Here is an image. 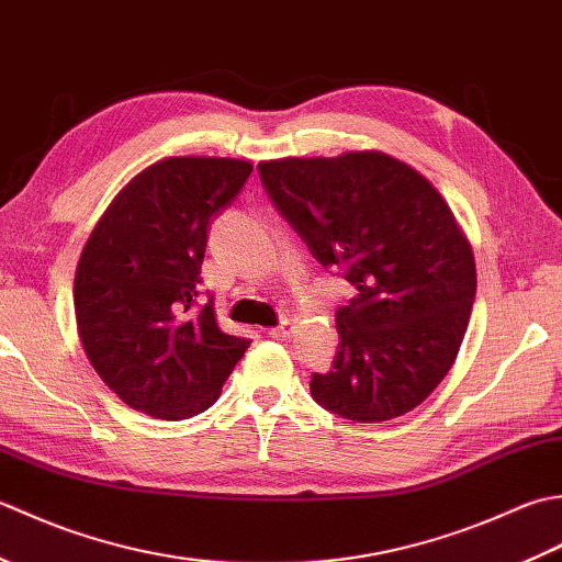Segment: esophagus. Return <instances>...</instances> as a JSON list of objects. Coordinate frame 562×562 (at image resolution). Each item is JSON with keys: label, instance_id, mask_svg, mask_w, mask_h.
<instances>
[{"label": "esophagus", "instance_id": "obj_1", "mask_svg": "<svg viewBox=\"0 0 562 562\" xmlns=\"http://www.w3.org/2000/svg\"><path fill=\"white\" fill-rule=\"evenodd\" d=\"M291 331H293V323H291V319H283L281 325L269 329V337H273V339H289Z\"/></svg>", "mask_w": 562, "mask_h": 562}]
</instances>
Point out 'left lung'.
<instances>
[{
  "label": "left lung",
  "mask_w": 562,
  "mask_h": 562,
  "mask_svg": "<svg viewBox=\"0 0 562 562\" xmlns=\"http://www.w3.org/2000/svg\"><path fill=\"white\" fill-rule=\"evenodd\" d=\"M257 171L311 255L353 285L331 369L313 373L315 403L363 425L425 403L458 357L477 285L449 203L378 150L269 159Z\"/></svg>",
  "instance_id": "1"
}]
</instances>
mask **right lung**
Wrapping results in <instances>:
<instances>
[{
    "label": "right lung",
    "instance_id": "add662e5",
    "mask_svg": "<svg viewBox=\"0 0 562 562\" xmlns=\"http://www.w3.org/2000/svg\"><path fill=\"white\" fill-rule=\"evenodd\" d=\"M251 175L247 159L167 157L143 169L99 217L75 273L89 363L125 405L187 419L221 397L249 339L196 307L213 217Z\"/></svg>",
    "mask_w": 562,
    "mask_h": 562
}]
</instances>
